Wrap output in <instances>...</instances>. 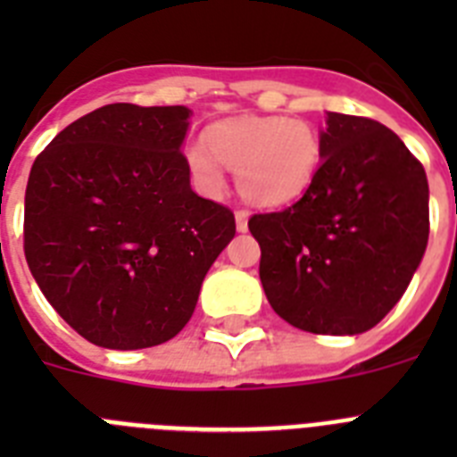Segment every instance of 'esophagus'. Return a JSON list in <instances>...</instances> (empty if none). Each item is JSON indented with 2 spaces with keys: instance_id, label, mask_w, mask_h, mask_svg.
Segmentation results:
<instances>
[{
  "instance_id": "1",
  "label": "esophagus",
  "mask_w": 457,
  "mask_h": 457,
  "mask_svg": "<svg viewBox=\"0 0 457 457\" xmlns=\"http://www.w3.org/2000/svg\"><path fill=\"white\" fill-rule=\"evenodd\" d=\"M249 210H237L236 212V228L240 233H245L249 228Z\"/></svg>"
}]
</instances>
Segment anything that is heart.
Listing matches in <instances>:
<instances>
[{
	"instance_id": "b5f03b06",
	"label": "heart",
	"mask_w": 457,
	"mask_h": 457,
	"mask_svg": "<svg viewBox=\"0 0 457 457\" xmlns=\"http://www.w3.org/2000/svg\"><path fill=\"white\" fill-rule=\"evenodd\" d=\"M325 144L316 125L286 116H236L210 125L204 144L185 148L194 185L208 196L224 192V167L236 171L249 204L284 208L300 201L320 173Z\"/></svg>"
}]
</instances>
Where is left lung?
<instances>
[{"label":"left lung","instance_id":"obj_1","mask_svg":"<svg viewBox=\"0 0 457 457\" xmlns=\"http://www.w3.org/2000/svg\"><path fill=\"white\" fill-rule=\"evenodd\" d=\"M325 160L309 192L281 212L253 215L261 284L297 329L369 332L398 304L426 253L428 179L378 120L327 112Z\"/></svg>","mask_w":457,"mask_h":457}]
</instances>
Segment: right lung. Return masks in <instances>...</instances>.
Here are the masks:
<instances>
[{"mask_svg": "<svg viewBox=\"0 0 457 457\" xmlns=\"http://www.w3.org/2000/svg\"><path fill=\"white\" fill-rule=\"evenodd\" d=\"M192 109L104 104L36 157L24 194V256L68 325L109 350L169 341L196 309L233 212L192 192Z\"/></svg>", "mask_w": 457, "mask_h": 457, "instance_id": "add662e5", "label": "right lung"}]
</instances>
